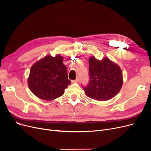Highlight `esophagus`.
Here are the masks:
<instances>
[{"label":"esophagus","instance_id":"34e87169","mask_svg":"<svg viewBox=\"0 0 151 151\" xmlns=\"http://www.w3.org/2000/svg\"><path fill=\"white\" fill-rule=\"evenodd\" d=\"M79 77H77V79H76L72 81V83H79Z\"/></svg>","mask_w":151,"mask_h":151}]
</instances>
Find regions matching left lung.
<instances>
[{"mask_svg": "<svg viewBox=\"0 0 151 151\" xmlns=\"http://www.w3.org/2000/svg\"><path fill=\"white\" fill-rule=\"evenodd\" d=\"M89 81L83 87L86 94L98 101L109 100L119 93L123 84L120 67L109 58L97 60L91 57L89 60Z\"/></svg>", "mask_w": 151, "mask_h": 151, "instance_id": "obj_1", "label": "left lung"}]
</instances>
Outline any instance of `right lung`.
I'll list each match as a JSON object with an SVG mask.
<instances>
[{"label": "right lung", "instance_id": "add662e5", "mask_svg": "<svg viewBox=\"0 0 151 151\" xmlns=\"http://www.w3.org/2000/svg\"><path fill=\"white\" fill-rule=\"evenodd\" d=\"M63 58L47 55L35 62L30 69L28 84L31 91L40 99L51 101L61 96L71 82L68 79Z\"/></svg>", "mask_w": 151, "mask_h": 151}]
</instances>
